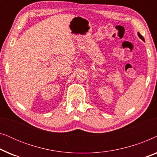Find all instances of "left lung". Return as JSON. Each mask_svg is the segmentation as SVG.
Wrapping results in <instances>:
<instances>
[{"mask_svg": "<svg viewBox=\"0 0 157 157\" xmlns=\"http://www.w3.org/2000/svg\"><path fill=\"white\" fill-rule=\"evenodd\" d=\"M137 34H138V36H139V38H140L141 40H144V37H143V36H141V34L139 33V32H138V33H137Z\"/></svg>", "mask_w": 157, "mask_h": 157, "instance_id": "8db88e82", "label": "left lung"}]
</instances>
